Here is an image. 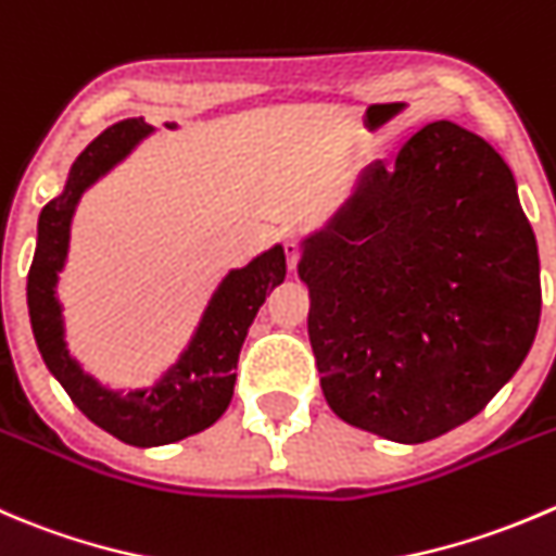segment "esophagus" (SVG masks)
<instances>
[{
  "instance_id": "34e87169",
  "label": "esophagus",
  "mask_w": 556,
  "mask_h": 556,
  "mask_svg": "<svg viewBox=\"0 0 556 556\" xmlns=\"http://www.w3.org/2000/svg\"><path fill=\"white\" fill-rule=\"evenodd\" d=\"M285 257H288V266L290 268H295L299 266V261H301V252H304V247H301V241L299 239H293V236H288V239H285Z\"/></svg>"
}]
</instances>
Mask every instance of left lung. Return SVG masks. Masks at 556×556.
Wrapping results in <instances>:
<instances>
[{
  "mask_svg": "<svg viewBox=\"0 0 556 556\" xmlns=\"http://www.w3.org/2000/svg\"><path fill=\"white\" fill-rule=\"evenodd\" d=\"M326 402L393 443L481 413L527 358L541 266L510 168L483 138L432 122L375 165L299 263Z\"/></svg>",
  "mask_w": 556,
  "mask_h": 556,
  "instance_id": "1",
  "label": "left lung"
}]
</instances>
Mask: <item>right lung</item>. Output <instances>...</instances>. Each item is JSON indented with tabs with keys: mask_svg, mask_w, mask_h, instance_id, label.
<instances>
[{
	"mask_svg": "<svg viewBox=\"0 0 556 556\" xmlns=\"http://www.w3.org/2000/svg\"><path fill=\"white\" fill-rule=\"evenodd\" d=\"M152 132L143 118H124L111 124L80 152L70 168L64 192L46 203L37 223V250L26 282L31 331L51 375L62 382L75 407L129 445H165L212 427L228 409L233 396L236 364L241 344L255 320L257 309L285 279V252L274 247L255 257L247 268L230 271L214 293L195 339L179 364L163 377V382L147 391L113 393L97 386L67 355L62 339V309L53 295L56 271L64 266L70 241V219L91 181L127 157L143 135Z\"/></svg>",
	"mask_w": 556,
	"mask_h": 556,
	"instance_id": "1",
	"label": "right lung"
}]
</instances>
